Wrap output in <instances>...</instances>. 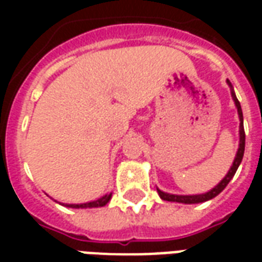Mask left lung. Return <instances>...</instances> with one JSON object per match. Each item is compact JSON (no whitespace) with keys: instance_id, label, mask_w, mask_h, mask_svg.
I'll return each mask as SVG.
<instances>
[{"instance_id":"left-lung-1","label":"left lung","mask_w":262,"mask_h":262,"mask_svg":"<svg viewBox=\"0 0 262 262\" xmlns=\"http://www.w3.org/2000/svg\"><path fill=\"white\" fill-rule=\"evenodd\" d=\"M226 82H227V85L230 86L231 98H233V101H234V105H236V108H237V114H238V119H240V126H238V136H240V140H238V148H237L236 157H234V161H233V164H231L230 170L227 171V174L225 176V178H223V180H222L216 187L212 188L210 191H208V192H205V193H198V195H174V193L163 192L161 189L157 188V192H159L160 198H161L163 201L185 203V205L206 202V201H210V199H213L214 196H217V195H219V193L222 192L226 187H227V184L230 182L231 178H233L234 174H236L237 168H238V165H240V163H242L243 156H244V147H246V133H244L243 111H242V106H240V102H238L236 94H234V90H233V85H231L230 81L227 80Z\"/></svg>"}]
</instances>
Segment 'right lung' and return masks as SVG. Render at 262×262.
<instances>
[{
	"label": "right lung",
	"mask_w": 262,
	"mask_h": 262,
	"mask_svg": "<svg viewBox=\"0 0 262 262\" xmlns=\"http://www.w3.org/2000/svg\"><path fill=\"white\" fill-rule=\"evenodd\" d=\"M111 198H112V192L106 193V195H103V196L98 198L95 201H91V202H85V203H61V205H64L67 208H73V209H91V208H102L105 206L106 203L111 201Z\"/></svg>",
	"instance_id": "obj_1"
}]
</instances>
